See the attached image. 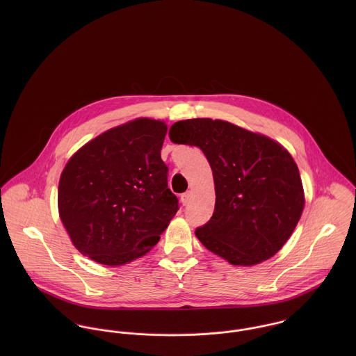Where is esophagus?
Here are the masks:
<instances>
[{"label": "esophagus", "instance_id": "esophagus-1", "mask_svg": "<svg viewBox=\"0 0 356 356\" xmlns=\"http://www.w3.org/2000/svg\"><path fill=\"white\" fill-rule=\"evenodd\" d=\"M191 199H192V193L191 192H185L182 196H181V202L184 205H188L191 203Z\"/></svg>", "mask_w": 356, "mask_h": 356}]
</instances>
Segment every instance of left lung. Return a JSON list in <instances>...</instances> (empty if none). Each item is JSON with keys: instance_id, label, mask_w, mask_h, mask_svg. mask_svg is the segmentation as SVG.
Returning a JSON list of instances; mask_svg holds the SVG:
<instances>
[{"instance_id": "left-lung-1", "label": "left lung", "mask_w": 356, "mask_h": 356, "mask_svg": "<svg viewBox=\"0 0 356 356\" xmlns=\"http://www.w3.org/2000/svg\"><path fill=\"white\" fill-rule=\"evenodd\" d=\"M174 144L199 147L213 175L215 209L196 229L204 247L234 266H254L277 254L305 208L299 168L281 144L225 120H179Z\"/></svg>"}]
</instances>
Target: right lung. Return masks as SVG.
Masks as SVG:
<instances>
[{
  "mask_svg": "<svg viewBox=\"0 0 356 356\" xmlns=\"http://www.w3.org/2000/svg\"><path fill=\"white\" fill-rule=\"evenodd\" d=\"M161 120L138 118L83 145L65 164L57 204L74 247L105 266L149 252L178 211L160 151Z\"/></svg>",
  "mask_w": 356,
  "mask_h": 356,
  "instance_id": "right-lung-1",
  "label": "right lung"
}]
</instances>
